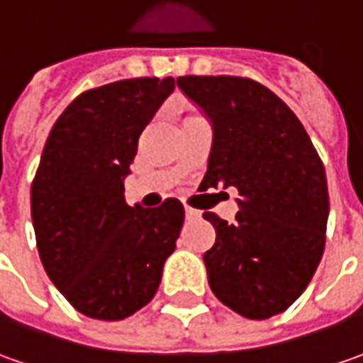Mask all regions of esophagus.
I'll use <instances>...</instances> for the list:
<instances>
[{
	"label": "esophagus",
	"instance_id": "34e87169",
	"mask_svg": "<svg viewBox=\"0 0 363 363\" xmlns=\"http://www.w3.org/2000/svg\"><path fill=\"white\" fill-rule=\"evenodd\" d=\"M184 215H186L189 221H193V219H199V217H201V211L193 209V207H186V209H184Z\"/></svg>",
	"mask_w": 363,
	"mask_h": 363
}]
</instances>
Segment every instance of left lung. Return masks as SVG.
Segmentation results:
<instances>
[{"label": "left lung", "instance_id": "8db88e82", "mask_svg": "<svg viewBox=\"0 0 363 363\" xmlns=\"http://www.w3.org/2000/svg\"><path fill=\"white\" fill-rule=\"evenodd\" d=\"M211 119L213 146L201 189L235 186L240 211L215 213L205 252L213 294L245 319L284 313L323 258L329 217L325 168L303 123L270 89L244 77H179Z\"/></svg>", "mask_w": 363, "mask_h": 363}]
</instances>
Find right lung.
I'll use <instances>...</instances> for the list:
<instances>
[{"label":"right lung","mask_w":363,"mask_h":363,"mask_svg":"<svg viewBox=\"0 0 363 363\" xmlns=\"http://www.w3.org/2000/svg\"><path fill=\"white\" fill-rule=\"evenodd\" d=\"M174 79H125L81 93L56 119L32 181L40 260L79 313L119 321L146 307L184 221L179 199L130 207L123 179Z\"/></svg>","instance_id":"1"}]
</instances>
